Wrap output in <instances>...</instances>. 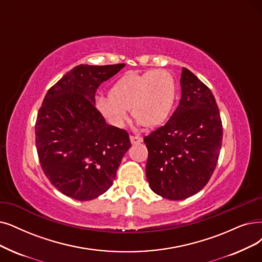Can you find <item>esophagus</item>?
Wrapping results in <instances>:
<instances>
[{"instance_id": "esophagus-1", "label": "esophagus", "mask_w": 262, "mask_h": 262, "mask_svg": "<svg viewBox=\"0 0 262 262\" xmlns=\"http://www.w3.org/2000/svg\"><path fill=\"white\" fill-rule=\"evenodd\" d=\"M130 141L132 144H140L143 142V138L141 137H134V135H130Z\"/></svg>"}]
</instances>
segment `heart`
I'll return each instance as SVG.
<instances>
[{
    "label": "heart",
    "instance_id": "obj_1",
    "mask_svg": "<svg viewBox=\"0 0 262 262\" xmlns=\"http://www.w3.org/2000/svg\"><path fill=\"white\" fill-rule=\"evenodd\" d=\"M176 81L166 70L128 72L114 82L107 97H98L96 107L110 124L121 128L128 110L139 124L155 128L171 115L176 101Z\"/></svg>",
    "mask_w": 262,
    "mask_h": 262
}]
</instances>
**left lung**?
Wrapping results in <instances>:
<instances>
[{
	"mask_svg": "<svg viewBox=\"0 0 262 262\" xmlns=\"http://www.w3.org/2000/svg\"><path fill=\"white\" fill-rule=\"evenodd\" d=\"M182 98L169 121L144 138L150 189L169 200H184L210 181L223 142L221 114L212 91L183 68Z\"/></svg>",
	"mask_w": 262,
	"mask_h": 262,
	"instance_id": "1",
	"label": "left lung"
}]
</instances>
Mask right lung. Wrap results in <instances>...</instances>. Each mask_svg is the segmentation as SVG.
<instances>
[{
    "label": "right lung",
    "instance_id": "obj_1",
    "mask_svg": "<svg viewBox=\"0 0 262 262\" xmlns=\"http://www.w3.org/2000/svg\"><path fill=\"white\" fill-rule=\"evenodd\" d=\"M123 67L73 68L47 91L38 111L35 143L41 169L60 192L75 200L107 191L131 147L128 132L107 124L95 105L99 86Z\"/></svg>",
    "mask_w": 262,
    "mask_h": 262
}]
</instances>
